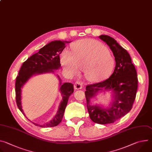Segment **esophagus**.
<instances>
[{
    "label": "esophagus",
    "mask_w": 152,
    "mask_h": 152,
    "mask_svg": "<svg viewBox=\"0 0 152 152\" xmlns=\"http://www.w3.org/2000/svg\"><path fill=\"white\" fill-rule=\"evenodd\" d=\"M74 88L75 90H80L82 88V84L79 81H76L74 85Z\"/></svg>",
    "instance_id": "1"
}]
</instances>
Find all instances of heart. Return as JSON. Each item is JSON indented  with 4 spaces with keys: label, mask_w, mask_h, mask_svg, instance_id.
<instances>
[{
    "label": "heart",
    "mask_w": 152,
    "mask_h": 152,
    "mask_svg": "<svg viewBox=\"0 0 152 152\" xmlns=\"http://www.w3.org/2000/svg\"><path fill=\"white\" fill-rule=\"evenodd\" d=\"M72 53L64 50L61 62L64 69L76 75L79 69L91 82H99L110 76L114 67V59L103 43L93 39H83L72 45Z\"/></svg>",
    "instance_id": "obj_1"
}]
</instances>
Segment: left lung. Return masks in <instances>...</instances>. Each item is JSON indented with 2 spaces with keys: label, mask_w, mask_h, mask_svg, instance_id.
Returning a JSON list of instances; mask_svg holds the SVG:
<instances>
[{
  "label": "left lung",
  "mask_w": 152,
  "mask_h": 152,
  "mask_svg": "<svg viewBox=\"0 0 152 152\" xmlns=\"http://www.w3.org/2000/svg\"><path fill=\"white\" fill-rule=\"evenodd\" d=\"M105 42L115 57V67L112 75L104 81L86 86L85 92L86 106L91 120L98 124L113 123L131 110L138 88L137 73L130 55L113 37L102 35L99 37ZM111 93L112 100L108 106L91 105L102 92Z\"/></svg>",
  "instance_id": "left-lung-1"
}]
</instances>
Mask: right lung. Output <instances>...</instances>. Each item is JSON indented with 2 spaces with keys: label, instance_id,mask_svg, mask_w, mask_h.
<instances>
[{
  "label": "right lung",
  "instance_id": "add662e5",
  "mask_svg": "<svg viewBox=\"0 0 152 152\" xmlns=\"http://www.w3.org/2000/svg\"><path fill=\"white\" fill-rule=\"evenodd\" d=\"M70 42L61 40L51 41L40 49L38 53L32 55L23 63L19 71L18 76L16 78L15 98L18 109L26 117V116L23 112L21 105V89L27 82L35 75L48 73L55 74L54 70L61 68L59 55L66 48V43ZM55 76L59 80V91L62 97V100L59 103L56 115L49 122L42 125L32 122L35 125L41 127L56 126L61 122L69 97L74 92L72 83L69 82L62 83L60 77L57 75H55ZM30 121H31L30 120Z\"/></svg>",
  "mask_w": 152,
  "mask_h": 152
}]
</instances>
